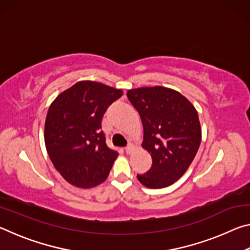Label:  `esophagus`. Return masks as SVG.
Returning <instances> with one entry per match:
<instances>
[{
    "label": "esophagus",
    "instance_id": "34e87169",
    "mask_svg": "<svg viewBox=\"0 0 250 250\" xmlns=\"http://www.w3.org/2000/svg\"><path fill=\"white\" fill-rule=\"evenodd\" d=\"M133 149H134V146H133L132 145H130V146H128L125 147V152H126V153H128V154H130L131 152L133 151Z\"/></svg>",
    "mask_w": 250,
    "mask_h": 250
}]
</instances>
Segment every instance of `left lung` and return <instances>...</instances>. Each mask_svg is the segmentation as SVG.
Listing matches in <instances>:
<instances>
[{
  "mask_svg": "<svg viewBox=\"0 0 250 250\" xmlns=\"http://www.w3.org/2000/svg\"><path fill=\"white\" fill-rule=\"evenodd\" d=\"M126 96L140 115L142 147L152 158L151 168L138 180L149 188H167L184 175L200 147L196 109L179 91L162 86L130 89Z\"/></svg>",
  "mask_w": 250,
  "mask_h": 250,
  "instance_id": "8db88e82",
  "label": "left lung"
}]
</instances>
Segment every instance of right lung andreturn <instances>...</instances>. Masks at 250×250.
I'll list each match as a JSON object with an SVG mask.
<instances>
[{
	"mask_svg": "<svg viewBox=\"0 0 250 250\" xmlns=\"http://www.w3.org/2000/svg\"><path fill=\"white\" fill-rule=\"evenodd\" d=\"M122 94L107 84L82 80L50 104L44 129L46 150L55 168L71 185L87 189L107 180L118 153L105 145L101 120Z\"/></svg>",
	"mask_w": 250,
	"mask_h": 250,
	"instance_id": "add662e5",
	"label": "right lung"
}]
</instances>
